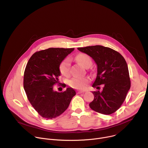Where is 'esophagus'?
<instances>
[{
  "label": "esophagus",
  "mask_w": 148,
  "mask_h": 148,
  "mask_svg": "<svg viewBox=\"0 0 148 148\" xmlns=\"http://www.w3.org/2000/svg\"><path fill=\"white\" fill-rule=\"evenodd\" d=\"M84 91H77V94H81V93H84Z\"/></svg>",
  "instance_id": "34e87169"
}]
</instances>
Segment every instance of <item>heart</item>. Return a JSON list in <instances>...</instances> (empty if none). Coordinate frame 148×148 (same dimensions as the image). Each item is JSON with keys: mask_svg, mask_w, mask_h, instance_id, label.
<instances>
[{"mask_svg": "<svg viewBox=\"0 0 148 148\" xmlns=\"http://www.w3.org/2000/svg\"><path fill=\"white\" fill-rule=\"evenodd\" d=\"M75 60L84 67H87L92 64V60L89 56L84 53H80L77 55ZM71 61L69 58L63 60L59 66V70L61 74L64 76H68L70 73ZM90 82L89 78L87 77H74L69 81V85L75 89L83 90L86 88Z\"/></svg>", "mask_w": 148, "mask_h": 148, "instance_id": "heart-1", "label": "heart"}]
</instances>
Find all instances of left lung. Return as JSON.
I'll return each mask as SVG.
<instances>
[{
    "mask_svg": "<svg viewBox=\"0 0 148 148\" xmlns=\"http://www.w3.org/2000/svg\"><path fill=\"white\" fill-rule=\"evenodd\" d=\"M78 50L90 56L97 65V75L92 84L97 89L103 85L102 91L92 92L94 100L90 107L105 115L116 111L124 102L131 87L128 65L118 51L102 46L78 47Z\"/></svg>",
    "mask_w": 148,
    "mask_h": 148,
    "instance_id": "8db88e82",
    "label": "left lung"
}]
</instances>
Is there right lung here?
I'll return each mask as SVG.
<instances>
[{
	"label": "right lung",
	"mask_w": 148,
	"mask_h": 148,
	"mask_svg": "<svg viewBox=\"0 0 148 148\" xmlns=\"http://www.w3.org/2000/svg\"><path fill=\"white\" fill-rule=\"evenodd\" d=\"M74 50L49 48L36 52L27 62L24 73V89L31 105L43 118L50 119L62 114L76 94L72 88L61 92L53 90V86L58 83L61 62ZM61 86L65 87L66 84Z\"/></svg>",
	"instance_id": "1"
}]
</instances>
